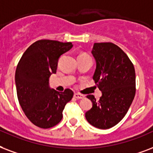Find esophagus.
Returning <instances> with one entry per match:
<instances>
[{"label":"esophagus","instance_id":"esophagus-1","mask_svg":"<svg viewBox=\"0 0 153 153\" xmlns=\"http://www.w3.org/2000/svg\"><path fill=\"white\" fill-rule=\"evenodd\" d=\"M74 97L76 99H83V98H85V96L80 94V93H74Z\"/></svg>","mask_w":153,"mask_h":153}]
</instances>
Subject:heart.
Masks as SVG:
<instances>
[{"label": "heart", "mask_w": 153, "mask_h": 153, "mask_svg": "<svg viewBox=\"0 0 153 153\" xmlns=\"http://www.w3.org/2000/svg\"><path fill=\"white\" fill-rule=\"evenodd\" d=\"M81 55H84V54H81Z\"/></svg>", "instance_id": "1"}]
</instances>
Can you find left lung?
<instances>
[{
    "label": "left lung",
    "instance_id": "1",
    "mask_svg": "<svg viewBox=\"0 0 153 153\" xmlns=\"http://www.w3.org/2000/svg\"><path fill=\"white\" fill-rule=\"evenodd\" d=\"M92 54L96 60L93 80L102 96L96 100L87 96L93 107L85 118L94 127L108 129L117 125L127 113L136 93L134 66L121 48L112 43H95Z\"/></svg>",
    "mask_w": 153,
    "mask_h": 153
}]
</instances>
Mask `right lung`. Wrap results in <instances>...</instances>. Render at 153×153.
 <instances>
[{
  "label": "right lung",
  "mask_w": 153,
  "mask_h": 153,
  "mask_svg": "<svg viewBox=\"0 0 153 153\" xmlns=\"http://www.w3.org/2000/svg\"><path fill=\"white\" fill-rule=\"evenodd\" d=\"M71 42L40 40L29 46L16 69L15 82L19 103L30 121L41 128L55 126L63 117L65 106L73 97L71 89L59 93L49 87L59 58L73 48Z\"/></svg>",
  "instance_id": "obj_1"
}]
</instances>
